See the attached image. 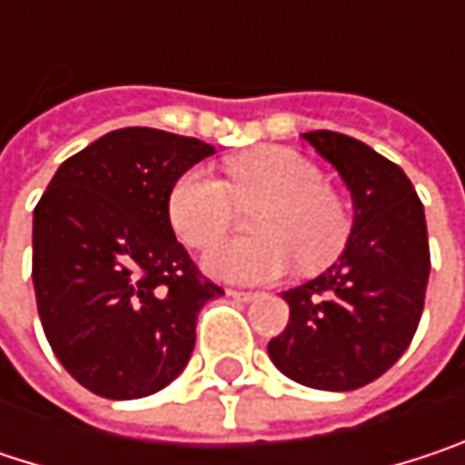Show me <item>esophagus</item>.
Instances as JSON below:
<instances>
[{"instance_id": "obj_1", "label": "esophagus", "mask_w": 465, "mask_h": 465, "mask_svg": "<svg viewBox=\"0 0 465 465\" xmlns=\"http://www.w3.org/2000/svg\"><path fill=\"white\" fill-rule=\"evenodd\" d=\"M229 296H232V299H236V302H244V304L258 299V293H252V291H229Z\"/></svg>"}]
</instances>
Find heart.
Wrapping results in <instances>:
<instances>
[{
  "mask_svg": "<svg viewBox=\"0 0 465 465\" xmlns=\"http://www.w3.org/2000/svg\"><path fill=\"white\" fill-rule=\"evenodd\" d=\"M232 185L207 169L183 172L166 196L174 233L204 247L232 226L233 199L255 204L252 232L215 242L202 266L223 282L258 285L282 277L296 258L304 266L331 261L350 232L341 202L323 185V172L304 155L282 147L239 155L229 163Z\"/></svg>",
  "mask_w": 465,
  "mask_h": 465,
  "instance_id": "b5f03b06",
  "label": "heart"
}]
</instances>
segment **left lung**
Wrapping results in <instances>:
<instances>
[{"instance_id": "left-lung-1", "label": "left lung", "mask_w": 465, "mask_h": 465, "mask_svg": "<svg viewBox=\"0 0 465 465\" xmlns=\"http://www.w3.org/2000/svg\"><path fill=\"white\" fill-rule=\"evenodd\" d=\"M341 177L352 226L315 280L282 291L291 321L269 341L272 363L315 391H355L382 377L418 331L430 272L425 213L401 166L336 132L302 134Z\"/></svg>"}]
</instances>
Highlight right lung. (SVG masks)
Instances as JSON below:
<instances>
[{"label":"right lung","instance_id":"obj_1","mask_svg":"<svg viewBox=\"0 0 465 465\" xmlns=\"http://www.w3.org/2000/svg\"><path fill=\"white\" fill-rule=\"evenodd\" d=\"M213 153L193 137L118 129L66 158L35 207L37 312L61 366L96 396L166 388L191 361L199 310L223 293L166 218L174 180Z\"/></svg>","mask_w":465,"mask_h":465}]
</instances>
